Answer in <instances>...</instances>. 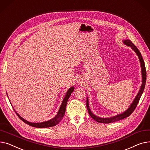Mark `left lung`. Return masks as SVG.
I'll use <instances>...</instances> for the list:
<instances>
[{
    "label": "left lung",
    "mask_w": 150,
    "mask_h": 150,
    "mask_svg": "<svg viewBox=\"0 0 150 150\" xmlns=\"http://www.w3.org/2000/svg\"><path fill=\"white\" fill-rule=\"evenodd\" d=\"M123 43H124L125 45L128 47H130L132 50H133L135 52L136 54L137 55L140 63V67H141V72H142V85L141 86H140L139 91L136 95V98H134V100L132 102V103L130 105L129 107L124 112H123L122 113L117 114V115L110 117H100L96 116L95 114H94L92 111H91L89 106V102H88V98H86V108L88 110V113L90 115V116L96 121H97L99 123H102V124H110V123L114 122H116L120 120H122L123 119H125L129 116L131 115V114L134 111L135 108L137 107V105L141 98V96L144 92V88H145V86L146 83V69H145V65L144 59L142 58V56L141 55V53H140L139 50L137 48V47L134 45V44L132 43L130 40L129 39H125L123 40Z\"/></svg>",
    "instance_id": "1"
}]
</instances>
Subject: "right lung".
<instances>
[{
  "label": "right lung",
  "instance_id": "add662e5",
  "mask_svg": "<svg viewBox=\"0 0 150 150\" xmlns=\"http://www.w3.org/2000/svg\"><path fill=\"white\" fill-rule=\"evenodd\" d=\"M74 86H71V88H69L68 90V91H67L66 95L65 96L64 98L62 100V103L60 105V107L59 108V110L57 114L55 116V117H54L53 118L49 120H47V121H45V122H40V123L31 122L26 120L25 119L22 118L18 113L16 112L15 110L14 111H15L17 115L18 116V117L23 122H24L25 124L29 125L30 126H31V127H36V128H48V127L56 126V125H57L59 124V123L60 122V120L62 119L63 117L64 116L68 100L70 97V96H71V93H73V91H74ZM7 96H8V94H7Z\"/></svg>",
  "mask_w": 150,
  "mask_h": 150
}]
</instances>
